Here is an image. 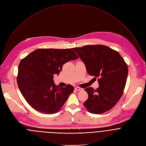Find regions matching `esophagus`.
I'll return each mask as SVG.
<instances>
[{
    "label": "esophagus",
    "instance_id": "esophagus-1",
    "mask_svg": "<svg viewBox=\"0 0 146 146\" xmlns=\"http://www.w3.org/2000/svg\"><path fill=\"white\" fill-rule=\"evenodd\" d=\"M75 90L76 91H82L83 89L82 88H80V87H76L75 88Z\"/></svg>",
    "mask_w": 146,
    "mask_h": 146
}]
</instances>
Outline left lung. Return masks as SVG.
<instances>
[{
    "label": "left lung",
    "instance_id": "obj_1",
    "mask_svg": "<svg viewBox=\"0 0 146 146\" xmlns=\"http://www.w3.org/2000/svg\"><path fill=\"white\" fill-rule=\"evenodd\" d=\"M86 66L88 74L98 79L99 87L85 88L88 97L83 103L92 113L100 114L120 100L126 84L128 67L119 53L104 45L73 48Z\"/></svg>",
    "mask_w": 146,
    "mask_h": 146
}]
</instances>
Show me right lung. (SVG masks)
<instances>
[{
  "label": "right lung",
  "instance_id": "right-lung-1",
  "mask_svg": "<svg viewBox=\"0 0 146 146\" xmlns=\"http://www.w3.org/2000/svg\"><path fill=\"white\" fill-rule=\"evenodd\" d=\"M78 58L73 48H39L23 59L18 67L17 82L29 105L42 113L57 112L74 88L70 84L56 86L54 75H59L64 64Z\"/></svg>",
  "mask_w": 146,
  "mask_h": 146
}]
</instances>
